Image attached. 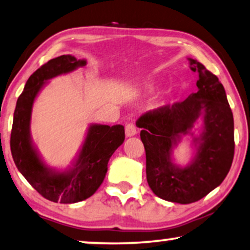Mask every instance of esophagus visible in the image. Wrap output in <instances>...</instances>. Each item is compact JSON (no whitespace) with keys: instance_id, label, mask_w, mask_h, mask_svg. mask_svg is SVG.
Here are the masks:
<instances>
[{"instance_id":"esophagus-1","label":"esophagus","mask_w":250,"mask_h":250,"mask_svg":"<svg viewBox=\"0 0 250 250\" xmlns=\"http://www.w3.org/2000/svg\"><path fill=\"white\" fill-rule=\"evenodd\" d=\"M136 134H137L136 125L134 123H128V125H125V136H127V137H132V136H135Z\"/></svg>"}]
</instances>
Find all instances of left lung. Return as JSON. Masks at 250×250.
<instances>
[{
	"instance_id": "1",
	"label": "left lung",
	"mask_w": 250,
	"mask_h": 250,
	"mask_svg": "<svg viewBox=\"0 0 250 250\" xmlns=\"http://www.w3.org/2000/svg\"><path fill=\"white\" fill-rule=\"evenodd\" d=\"M197 72L198 91L182 103L147 112L138 119L146 152V178L159 198L186 205L200 200L229 174L234 155V122L225 89L201 62L188 58ZM202 120L199 136L191 129ZM191 134L196 155L186 167L176 165L173 148Z\"/></svg>"
}]
</instances>
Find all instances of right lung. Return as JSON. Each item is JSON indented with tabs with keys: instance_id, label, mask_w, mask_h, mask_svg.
<instances>
[{
	"instance_id": "obj_1",
	"label": "right lung",
	"mask_w": 250,
	"mask_h": 250,
	"mask_svg": "<svg viewBox=\"0 0 250 250\" xmlns=\"http://www.w3.org/2000/svg\"><path fill=\"white\" fill-rule=\"evenodd\" d=\"M85 65L84 59L71 55L42 65L29 76L13 113L10 147L16 167L42 197L52 202L75 204L91 197L104 181L109 158L125 141L123 125L92 123L72 166L62 171L48 167L33 144L32 109L39 92L49 80Z\"/></svg>"
}]
</instances>
